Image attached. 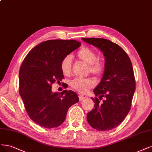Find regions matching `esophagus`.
<instances>
[{
	"mask_svg": "<svg viewBox=\"0 0 152 152\" xmlns=\"http://www.w3.org/2000/svg\"><path fill=\"white\" fill-rule=\"evenodd\" d=\"M78 98H79V101H82L83 99H85V97H83L82 96H79V97H78Z\"/></svg>",
	"mask_w": 152,
	"mask_h": 152,
	"instance_id": "obj_1",
	"label": "esophagus"
}]
</instances>
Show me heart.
I'll list each match as a JSON object with an SVG mask.
<instances>
[{"label":"heart","instance_id":"1","mask_svg":"<svg viewBox=\"0 0 152 152\" xmlns=\"http://www.w3.org/2000/svg\"><path fill=\"white\" fill-rule=\"evenodd\" d=\"M77 58L84 64L88 65V72L94 76L101 77L105 70L104 63L97 59V53L93 50L83 47L77 51ZM61 70L63 74L69 76L72 72V60L70 56H66L61 62ZM95 86V82L91 78H75L70 82L71 87L77 92L84 94Z\"/></svg>","mask_w":152,"mask_h":152}]
</instances>
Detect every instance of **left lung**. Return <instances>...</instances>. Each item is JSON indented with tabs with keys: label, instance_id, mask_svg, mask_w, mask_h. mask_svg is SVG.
Here are the masks:
<instances>
[{
	"label": "left lung",
	"instance_id": "obj_1",
	"mask_svg": "<svg viewBox=\"0 0 152 152\" xmlns=\"http://www.w3.org/2000/svg\"><path fill=\"white\" fill-rule=\"evenodd\" d=\"M100 49L105 56V70L91 98L94 108L87 115V121L98 131L111 130L126 118L132 106L136 82L128 55L118 45L104 38H82ZM104 97L102 102L100 100Z\"/></svg>",
	"mask_w": 152,
	"mask_h": 152
}]
</instances>
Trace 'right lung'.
<instances>
[{"label": "right lung", "instance_id": "add662e5", "mask_svg": "<svg viewBox=\"0 0 152 152\" xmlns=\"http://www.w3.org/2000/svg\"><path fill=\"white\" fill-rule=\"evenodd\" d=\"M80 46L76 40L51 39L31 50L19 70V94L29 118L40 126L53 128L65 121L69 107L79 101L70 90L53 93L51 85L64 77L61 62Z\"/></svg>", "mask_w": 152, "mask_h": 152}]
</instances>
